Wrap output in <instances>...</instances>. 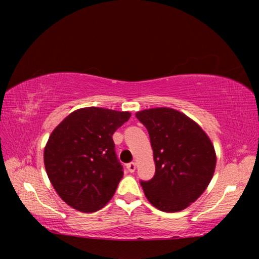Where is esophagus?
Returning <instances> with one entry per match:
<instances>
[{"instance_id": "obj_1", "label": "esophagus", "mask_w": 259, "mask_h": 259, "mask_svg": "<svg viewBox=\"0 0 259 259\" xmlns=\"http://www.w3.org/2000/svg\"><path fill=\"white\" fill-rule=\"evenodd\" d=\"M125 166H126V169H128V171H130V172H134L135 170H136V163H135V162H130V163H126Z\"/></svg>"}]
</instances>
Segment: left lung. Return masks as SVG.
<instances>
[{
	"label": "left lung",
	"instance_id": "left-lung-1",
	"mask_svg": "<svg viewBox=\"0 0 259 259\" xmlns=\"http://www.w3.org/2000/svg\"><path fill=\"white\" fill-rule=\"evenodd\" d=\"M150 135L155 175L140 181L147 200L161 211L176 212L202 194L213 176L211 140L185 114L168 107L136 113Z\"/></svg>",
	"mask_w": 259,
	"mask_h": 259
}]
</instances>
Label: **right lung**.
Listing matches in <instances>:
<instances>
[{
  "label": "right lung",
  "instance_id": "add662e5",
  "mask_svg": "<svg viewBox=\"0 0 259 259\" xmlns=\"http://www.w3.org/2000/svg\"><path fill=\"white\" fill-rule=\"evenodd\" d=\"M129 112L100 107L77 109L52 131L45 165L52 186L72 208L94 212L113 198L123 177L112 136Z\"/></svg>",
  "mask_w": 259,
  "mask_h": 259
}]
</instances>
